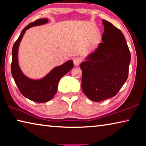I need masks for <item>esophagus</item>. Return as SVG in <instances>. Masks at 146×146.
Masks as SVG:
<instances>
[{
    "label": "esophagus",
    "instance_id": "obj_1",
    "mask_svg": "<svg viewBox=\"0 0 146 146\" xmlns=\"http://www.w3.org/2000/svg\"><path fill=\"white\" fill-rule=\"evenodd\" d=\"M74 64L75 66H79V65H80V63L81 62V60L80 58H78V57H76L75 58H74Z\"/></svg>",
    "mask_w": 146,
    "mask_h": 146
}]
</instances>
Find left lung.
I'll return each mask as SVG.
<instances>
[{
    "label": "left lung",
    "mask_w": 146,
    "mask_h": 146,
    "mask_svg": "<svg viewBox=\"0 0 146 146\" xmlns=\"http://www.w3.org/2000/svg\"><path fill=\"white\" fill-rule=\"evenodd\" d=\"M102 42L81 63V88L88 99L100 102L116 95L128 76L131 54L122 33L103 20Z\"/></svg>",
    "instance_id": "left-lung-1"
}]
</instances>
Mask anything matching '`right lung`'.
Segmentation results:
<instances>
[{"mask_svg":"<svg viewBox=\"0 0 146 146\" xmlns=\"http://www.w3.org/2000/svg\"><path fill=\"white\" fill-rule=\"evenodd\" d=\"M47 19H40L27 25L14 43L12 48V62L11 70L12 76L17 87L25 98L36 103H46L50 101L57 92L60 79L73 68V61L69 60L63 65L56 66L50 72L40 80H32L24 74L19 64V48L20 42L25 33L30 27L45 24Z\"/></svg>","mask_w":146,"mask_h":146,"instance_id":"obj_1","label":"right lung"}]
</instances>
